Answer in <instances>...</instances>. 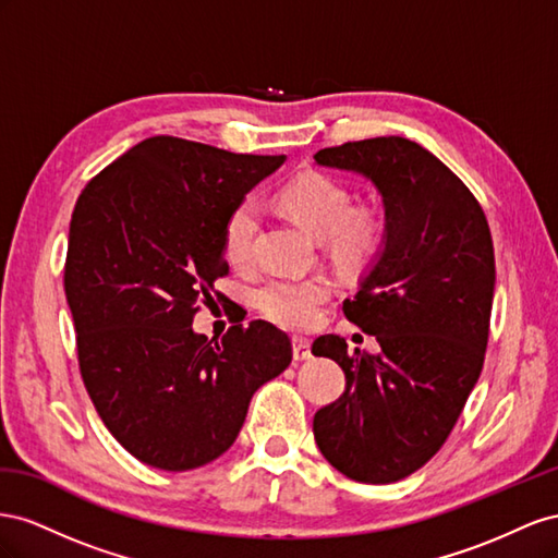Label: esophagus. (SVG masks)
<instances>
[{
  "label": "esophagus",
  "instance_id": "obj_1",
  "mask_svg": "<svg viewBox=\"0 0 558 558\" xmlns=\"http://www.w3.org/2000/svg\"><path fill=\"white\" fill-rule=\"evenodd\" d=\"M292 355L296 362H304V360H311L313 353H311V341L304 339V337H294L292 339Z\"/></svg>",
  "mask_w": 558,
  "mask_h": 558
}]
</instances>
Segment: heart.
Segmentation results:
<instances>
[{"label": "heart", "mask_w": 558, "mask_h": 558, "mask_svg": "<svg viewBox=\"0 0 558 558\" xmlns=\"http://www.w3.org/2000/svg\"><path fill=\"white\" fill-rule=\"evenodd\" d=\"M280 203L301 227L315 238H331L348 259L372 254L384 238V221L369 210H353L350 191L327 174H301L280 191ZM257 203L245 198L225 221L221 245L231 264L250 259L257 233ZM329 282L313 278H270L257 290V306L270 320L284 327H311L329 299Z\"/></svg>", "instance_id": "heart-1"}]
</instances>
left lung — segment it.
I'll list each match as a JSON object with an SVG mask.
<instances>
[{
	"instance_id": "obj_1",
	"label": "left lung",
	"mask_w": 558,
	"mask_h": 558,
	"mask_svg": "<svg viewBox=\"0 0 558 558\" xmlns=\"http://www.w3.org/2000/svg\"><path fill=\"white\" fill-rule=\"evenodd\" d=\"M313 158L360 174L384 203V238L343 301L380 350L350 355L337 333L313 343L345 374L343 395L315 413V444L348 480L400 482L439 451L480 380L496 290L488 221L470 189L407 137L345 142Z\"/></svg>"
}]
</instances>
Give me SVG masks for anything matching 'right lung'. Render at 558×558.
Masks as SVG:
<instances>
[{
	"instance_id": "add662e5",
	"label": "right lung",
	"mask_w": 558,
	"mask_h": 558,
	"mask_svg": "<svg viewBox=\"0 0 558 558\" xmlns=\"http://www.w3.org/2000/svg\"><path fill=\"white\" fill-rule=\"evenodd\" d=\"M284 158L158 135L76 201L65 294L78 367L102 423L142 463H213L241 433L252 395L290 367L288 333L264 320L213 341L191 327L229 270V213Z\"/></svg>"
}]
</instances>
